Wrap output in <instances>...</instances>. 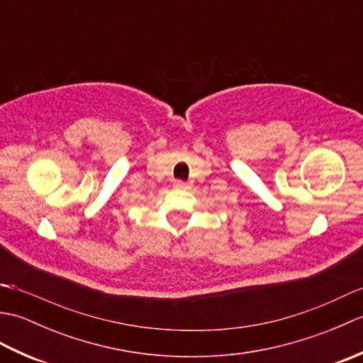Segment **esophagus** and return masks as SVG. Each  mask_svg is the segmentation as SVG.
I'll return each instance as SVG.
<instances>
[{"mask_svg":"<svg viewBox=\"0 0 363 363\" xmlns=\"http://www.w3.org/2000/svg\"><path fill=\"white\" fill-rule=\"evenodd\" d=\"M173 186H174V189H187V186H189V184H187L186 181L176 179V181H174V184H173Z\"/></svg>","mask_w":363,"mask_h":363,"instance_id":"esophagus-1","label":"esophagus"}]
</instances>
